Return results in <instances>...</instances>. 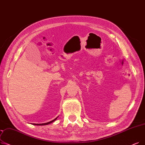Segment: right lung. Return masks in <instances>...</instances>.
<instances>
[{
	"mask_svg": "<svg viewBox=\"0 0 145 145\" xmlns=\"http://www.w3.org/2000/svg\"><path fill=\"white\" fill-rule=\"evenodd\" d=\"M58 117H59V116H58ZM58 117H57L56 118H54V119L53 120H52V121H49V122H48V123H42V124H35V123H33L32 124H33V125H47V124H50V123H52L55 121L56 120H57V118H58Z\"/></svg>",
	"mask_w": 145,
	"mask_h": 145,
	"instance_id": "obj_1",
	"label": "right lung"
}]
</instances>
